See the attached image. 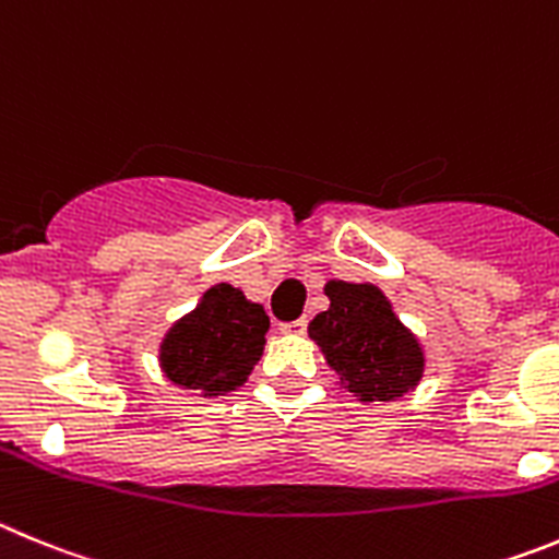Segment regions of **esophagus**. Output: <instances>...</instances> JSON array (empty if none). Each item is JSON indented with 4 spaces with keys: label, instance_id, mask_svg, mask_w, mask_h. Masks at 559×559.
Returning <instances> with one entry per match:
<instances>
[{
    "label": "esophagus",
    "instance_id": "34e87169",
    "mask_svg": "<svg viewBox=\"0 0 559 559\" xmlns=\"http://www.w3.org/2000/svg\"><path fill=\"white\" fill-rule=\"evenodd\" d=\"M306 317H300V320H289V323H281V331L284 334H306Z\"/></svg>",
    "mask_w": 559,
    "mask_h": 559
}]
</instances>
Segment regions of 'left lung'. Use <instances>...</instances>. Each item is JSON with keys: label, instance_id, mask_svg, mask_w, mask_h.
Listing matches in <instances>:
<instances>
[{"label": "left lung", "instance_id": "8db88e82", "mask_svg": "<svg viewBox=\"0 0 559 559\" xmlns=\"http://www.w3.org/2000/svg\"><path fill=\"white\" fill-rule=\"evenodd\" d=\"M331 306L309 323V336L361 401H392L424 376V350L401 325L379 286L325 284Z\"/></svg>", "mask_w": 559, "mask_h": 559}]
</instances>
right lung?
<instances>
[{
  "label": "right lung",
  "instance_id": "add662e5",
  "mask_svg": "<svg viewBox=\"0 0 559 559\" xmlns=\"http://www.w3.org/2000/svg\"><path fill=\"white\" fill-rule=\"evenodd\" d=\"M270 317L230 284L211 286L203 304L173 325L160 345L169 381L203 395L242 386L264 350Z\"/></svg>",
  "mask_w": 559,
  "mask_h": 559
}]
</instances>
